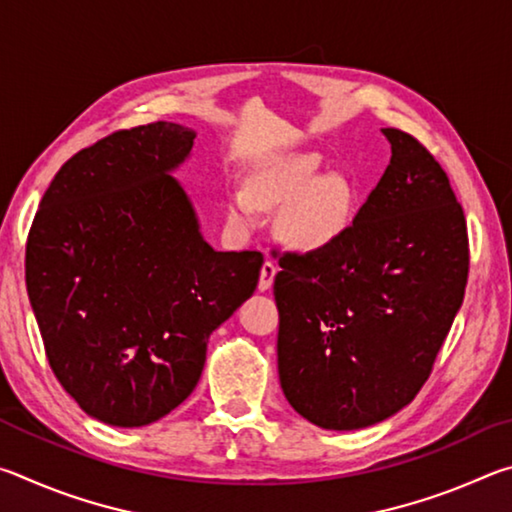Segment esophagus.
<instances>
[{
    "instance_id": "34e87169",
    "label": "esophagus",
    "mask_w": 512,
    "mask_h": 512,
    "mask_svg": "<svg viewBox=\"0 0 512 512\" xmlns=\"http://www.w3.org/2000/svg\"><path fill=\"white\" fill-rule=\"evenodd\" d=\"M275 273H277V266H275V262H273V259H266V262L262 264V273H259V284H257L259 291L271 289Z\"/></svg>"
}]
</instances>
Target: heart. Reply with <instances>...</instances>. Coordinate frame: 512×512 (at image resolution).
Segmentation results:
<instances>
[{
  "label": "heart",
  "mask_w": 512,
  "mask_h": 512,
  "mask_svg": "<svg viewBox=\"0 0 512 512\" xmlns=\"http://www.w3.org/2000/svg\"><path fill=\"white\" fill-rule=\"evenodd\" d=\"M318 167V155H293L259 169L248 192L230 196V219L237 225H250L257 207L291 203L280 219L282 235L298 248L327 246L348 228L354 192L341 176L318 180Z\"/></svg>",
  "instance_id": "heart-1"
}]
</instances>
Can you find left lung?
I'll return each mask as SVG.
<instances>
[{"instance_id":"8db88e82","label":"left lung","mask_w":512,"mask_h":512,"mask_svg":"<svg viewBox=\"0 0 512 512\" xmlns=\"http://www.w3.org/2000/svg\"><path fill=\"white\" fill-rule=\"evenodd\" d=\"M391 164L327 246L271 255L282 271L277 370L289 404L323 429L381 422L429 379L465 296L470 241L445 169L420 140L381 128Z\"/></svg>"}]
</instances>
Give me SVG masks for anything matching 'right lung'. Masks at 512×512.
<instances>
[{
    "label": "right lung",
    "mask_w": 512,
    "mask_h": 512,
    "mask_svg": "<svg viewBox=\"0 0 512 512\" xmlns=\"http://www.w3.org/2000/svg\"><path fill=\"white\" fill-rule=\"evenodd\" d=\"M171 121L72 155L33 216L24 273L60 386L112 427H144L194 391L207 339L253 296L264 255L216 253L169 176L194 144Z\"/></svg>",
    "instance_id": "obj_1"
}]
</instances>
